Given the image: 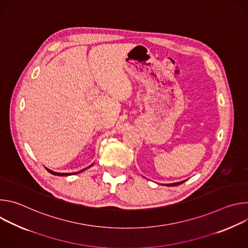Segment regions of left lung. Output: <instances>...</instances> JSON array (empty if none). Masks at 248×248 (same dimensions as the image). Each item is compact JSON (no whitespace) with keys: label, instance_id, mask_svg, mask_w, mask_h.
Masks as SVG:
<instances>
[{"label":"left lung","instance_id":"1","mask_svg":"<svg viewBox=\"0 0 248 248\" xmlns=\"http://www.w3.org/2000/svg\"><path fill=\"white\" fill-rule=\"evenodd\" d=\"M183 183H185V181H184V182H180V183H174V184L166 185V186H179V185H181V184H183Z\"/></svg>","mask_w":248,"mask_h":248}]
</instances>
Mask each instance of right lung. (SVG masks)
I'll return each mask as SVG.
<instances>
[{
    "label": "right lung",
    "instance_id": "right-lung-1",
    "mask_svg": "<svg viewBox=\"0 0 248 248\" xmlns=\"http://www.w3.org/2000/svg\"><path fill=\"white\" fill-rule=\"evenodd\" d=\"M92 166V165H91ZM90 166V167H91ZM90 167H88V168H90ZM50 173H52V174H55V175H70V174H75V173H78V172H81V171H83V170H85L86 169H83V170H81L80 171H78V172H68V173H63V172H56V171H53V170H49V169H47V168H45Z\"/></svg>",
    "mask_w": 248,
    "mask_h": 248
}]
</instances>
